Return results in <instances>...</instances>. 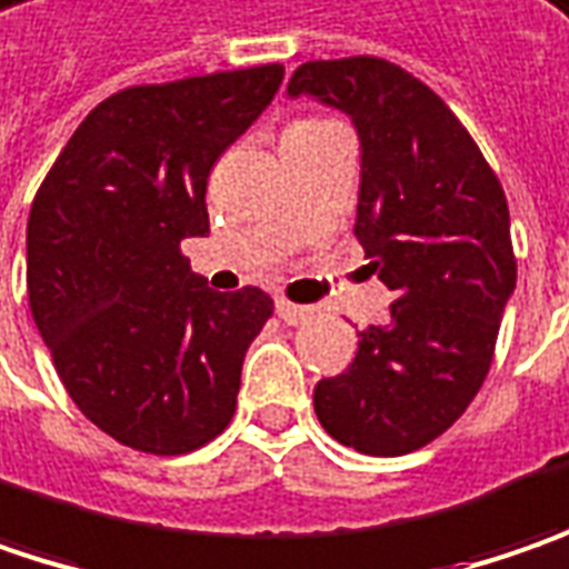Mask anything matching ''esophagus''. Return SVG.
Returning <instances> with one entry per match:
<instances>
[{"mask_svg": "<svg viewBox=\"0 0 569 569\" xmlns=\"http://www.w3.org/2000/svg\"><path fill=\"white\" fill-rule=\"evenodd\" d=\"M277 315L283 318L286 325H306L315 311L309 306H296V302H289V299H277Z\"/></svg>", "mask_w": 569, "mask_h": 569, "instance_id": "obj_1", "label": "esophagus"}]
</instances>
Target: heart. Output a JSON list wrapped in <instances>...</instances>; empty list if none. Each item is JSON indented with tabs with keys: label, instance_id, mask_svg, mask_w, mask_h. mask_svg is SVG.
<instances>
[{
	"label": "heart",
	"instance_id": "obj_1",
	"mask_svg": "<svg viewBox=\"0 0 569 569\" xmlns=\"http://www.w3.org/2000/svg\"><path fill=\"white\" fill-rule=\"evenodd\" d=\"M343 127L333 123L328 117H302V120H292L286 127L283 139H309V137H328V133H340Z\"/></svg>",
	"mask_w": 569,
	"mask_h": 569
}]
</instances>
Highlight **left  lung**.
I'll return each instance as SVG.
<instances>
[{"instance_id": "obj_1", "label": "left lung", "mask_w": 569, "mask_h": 569, "mask_svg": "<svg viewBox=\"0 0 569 569\" xmlns=\"http://www.w3.org/2000/svg\"><path fill=\"white\" fill-rule=\"evenodd\" d=\"M289 94L353 117L362 142L357 238L391 292L357 359L315 385V413L362 456H408L481 391L516 289L507 193L449 104L382 57L302 62Z\"/></svg>"}]
</instances>
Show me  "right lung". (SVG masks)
Masks as SVG:
<instances>
[{
  "instance_id": "right-lung-1",
  "label": "right lung",
  "mask_w": 569,
  "mask_h": 569,
  "mask_svg": "<svg viewBox=\"0 0 569 569\" xmlns=\"http://www.w3.org/2000/svg\"><path fill=\"white\" fill-rule=\"evenodd\" d=\"M283 82L267 62L130 86L69 137L28 216V302L76 408L120 446L184 456L236 413L273 299L216 292L181 241L210 232L207 178Z\"/></svg>"
}]
</instances>
